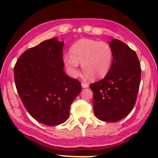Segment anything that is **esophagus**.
<instances>
[{
  "mask_svg": "<svg viewBox=\"0 0 158 158\" xmlns=\"http://www.w3.org/2000/svg\"><path fill=\"white\" fill-rule=\"evenodd\" d=\"M89 84H86V83H81V86L82 88H87V87H89Z\"/></svg>",
  "mask_w": 158,
  "mask_h": 158,
  "instance_id": "esophagus-1",
  "label": "esophagus"
}]
</instances>
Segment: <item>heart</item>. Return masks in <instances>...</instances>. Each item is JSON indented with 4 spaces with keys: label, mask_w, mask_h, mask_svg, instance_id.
Segmentation results:
<instances>
[{
    "label": "heart",
    "mask_w": 158,
    "mask_h": 158,
    "mask_svg": "<svg viewBox=\"0 0 158 158\" xmlns=\"http://www.w3.org/2000/svg\"><path fill=\"white\" fill-rule=\"evenodd\" d=\"M69 53L63 56V62L72 77L79 76V63L86 76L94 79L104 77L112 64V48L106 42L81 39L72 44Z\"/></svg>",
    "instance_id": "1"
}]
</instances>
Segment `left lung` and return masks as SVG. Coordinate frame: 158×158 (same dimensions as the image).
I'll list each match as a JSON object with an SVG mask.
<instances>
[{
	"label": "left lung",
	"mask_w": 158,
	"mask_h": 158,
	"mask_svg": "<svg viewBox=\"0 0 158 158\" xmlns=\"http://www.w3.org/2000/svg\"><path fill=\"white\" fill-rule=\"evenodd\" d=\"M113 62L103 79L90 84L94 113L101 121L116 122L133 110L139 90L140 64L135 52L123 42L113 39Z\"/></svg>",
	"instance_id": "obj_1"
}]
</instances>
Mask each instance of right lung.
I'll use <instances>...</instances> for the list:
<instances>
[{"instance_id": "obj_1", "label": "right lung", "mask_w": 158, "mask_h": 158, "mask_svg": "<svg viewBox=\"0 0 158 158\" xmlns=\"http://www.w3.org/2000/svg\"><path fill=\"white\" fill-rule=\"evenodd\" d=\"M57 37L24 52L14 67L18 93L27 112L47 126L64 123L72 103L81 91V83L64 72V42Z\"/></svg>"}]
</instances>
